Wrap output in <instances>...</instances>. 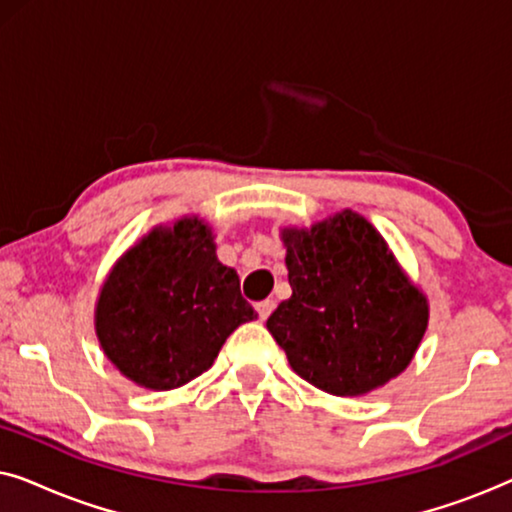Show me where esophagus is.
Segmentation results:
<instances>
[{"instance_id": "obj_1", "label": "esophagus", "mask_w": 512, "mask_h": 512, "mask_svg": "<svg viewBox=\"0 0 512 512\" xmlns=\"http://www.w3.org/2000/svg\"><path fill=\"white\" fill-rule=\"evenodd\" d=\"M272 310H275V300H261V303H256V312H258V319L265 321L272 314Z\"/></svg>"}]
</instances>
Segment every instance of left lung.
<instances>
[{"mask_svg":"<svg viewBox=\"0 0 512 512\" xmlns=\"http://www.w3.org/2000/svg\"><path fill=\"white\" fill-rule=\"evenodd\" d=\"M291 298L268 331L291 368L333 396H361L403 373L426 331V298L382 235L354 212L284 230Z\"/></svg>","mask_w":512,"mask_h":512,"instance_id":"obj_1","label":"left lung"}]
</instances>
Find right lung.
Instances as JSON below:
<instances>
[{"instance_id": "right-lung-1", "label": "right lung", "mask_w": 512, "mask_h": 512, "mask_svg": "<svg viewBox=\"0 0 512 512\" xmlns=\"http://www.w3.org/2000/svg\"><path fill=\"white\" fill-rule=\"evenodd\" d=\"M256 317L237 272L216 258L212 230L181 219L172 230H153L116 263L95 326L125 377L167 391L205 373L228 335Z\"/></svg>"}]
</instances>
